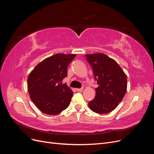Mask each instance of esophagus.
Returning a JSON list of instances; mask_svg holds the SVG:
<instances>
[{"mask_svg":"<svg viewBox=\"0 0 154 154\" xmlns=\"http://www.w3.org/2000/svg\"><path fill=\"white\" fill-rule=\"evenodd\" d=\"M83 88L82 87V88H76V90L77 91H78V92H81V91H83Z\"/></svg>","mask_w":154,"mask_h":154,"instance_id":"34e87169","label":"esophagus"}]
</instances>
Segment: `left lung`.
<instances>
[{
  "mask_svg": "<svg viewBox=\"0 0 154 154\" xmlns=\"http://www.w3.org/2000/svg\"><path fill=\"white\" fill-rule=\"evenodd\" d=\"M85 56L98 85L95 89L94 99L88 102V106L97 114L110 112L122 101L127 92V76L114 60L103 53Z\"/></svg>",
  "mask_w": 154,
  "mask_h": 154,
  "instance_id": "1",
  "label": "left lung"
}]
</instances>
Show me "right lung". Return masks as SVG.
<instances>
[{"label":"right lung","instance_id":"right-lung-1","mask_svg":"<svg viewBox=\"0 0 154 154\" xmlns=\"http://www.w3.org/2000/svg\"><path fill=\"white\" fill-rule=\"evenodd\" d=\"M76 54H56L40 62L27 78L30 98L42 112L56 115L69 106L73 92L66 84L67 67Z\"/></svg>","mask_w":154,"mask_h":154}]
</instances>
